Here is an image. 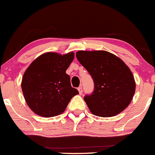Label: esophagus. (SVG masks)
Here are the masks:
<instances>
[{"label": "esophagus", "mask_w": 155, "mask_h": 155, "mask_svg": "<svg viewBox=\"0 0 155 155\" xmlns=\"http://www.w3.org/2000/svg\"><path fill=\"white\" fill-rule=\"evenodd\" d=\"M78 92H79V94H80V95L82 94V93H83L82 87H78Z\"/></svg>", "instance_id": "esophagus-1"}]
</instances>
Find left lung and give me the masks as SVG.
Returning a JSON list of instances; mask_svg holds the SVG:
<instances>
[{"mask_svg":"<svg viewBox=\"0 0 155 155\" xmlns=\"http://www.w3.org/2000/svg\"><path fill=\"white\" fill-rule=\"evenodd\" d=\"M76 56L94 82L93 93L84 98L91 113L107 117L123 111L131 102L136 90L129 67L115 55L104 50H80Z\"/></svg>","mask_w":155,"mask_h":155,"instance_id":"left-lung-1","label":"left lung"}]
</instances>
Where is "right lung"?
I'll list each match as a JSON object with an SVG mask.
<instances>
[{
    "label": "right lung",
    "instance_id": "add662e5",
    "mask_svg": "<svg viewBox=\"0 0 155 155\" xmlns=\"http://www.w3.org/2000/svg\"><path fill=\"white\" fill-rule=\"evenodd\" d=\"M74 58L73 52L65 55L49 52L37 58L26 69L22 80V93L35 114L44 117L59 115L78 94L65 72Z\"/></svg>",
    "mask_w": 155,
    "mask_h": 155
}]
</instances>
